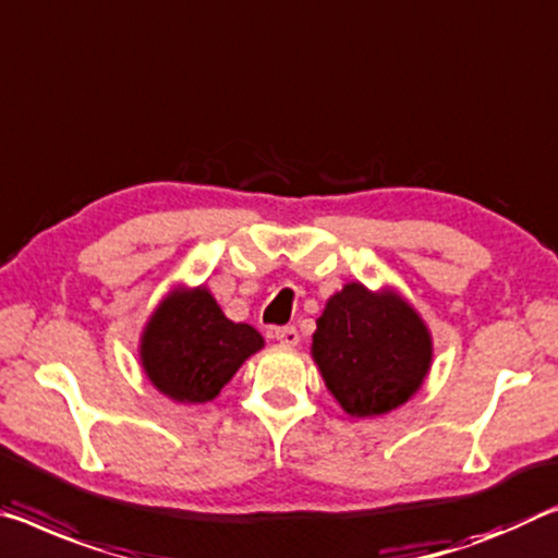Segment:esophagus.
<instances>
[{"label": "esophagus", "instance_id": "34e87169", "mask_svg": "<svg viewBox=\"0 0 558 558\" xmlns=\"http://www.w3.org/2000/svg\"><path fill=\"white\" fill-rule=\"evenodd\" d=\"M272 338H276L282 348H295V344L300 342V335H298V330L295 327H276V330H272Z\"/></svg>", "mask_w": 558, "mask_h": 558}]
</instances>
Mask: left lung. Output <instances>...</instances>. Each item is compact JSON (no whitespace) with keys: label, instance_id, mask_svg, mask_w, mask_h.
<instances>
[{"label":"left lung","instance_id":"obj_1","mask_svg":"<svg viewBox=\"0 0 558 558\" xmlns=\"http://www.w3.org/2000/svg\"><path fill=\"white\" fill-rule=\"evenodd\" d=\"M311 355L335 402L350 417H383L420 392L435 357L427 323L385 286L348 282L327 298Z\"/></svg>","mask_w":558,"mask_h":558}]
</instances>
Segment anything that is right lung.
<instances>
[{
    "label": "right lung",
    "instance_id": "add662e5",
    "mask_svg": "<svg viewBox=\"0 0 558 558\" xmlns=\"http://www.w3.org/2000/svg\"><path fill=\"white\" fill-rule=\"evenodd\" d=\"M263 335L228 320L206 286H173L141 330V369L158 392L179 404L216 400L247 357L263 350Z\"/></svg>",
    "mask_w": 558,
    "mask_h": 558
}]
</instances>
